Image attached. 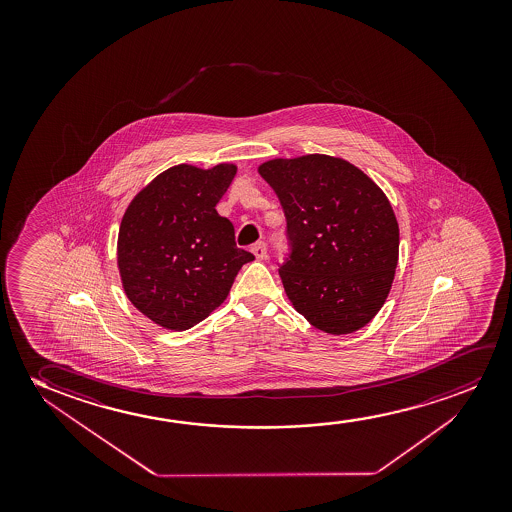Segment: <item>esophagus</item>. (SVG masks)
<instances>
[{"instance_id":"obj_1","label":"esophagus","mask_w":512,"mask_h":512,"mask_svg":"<svg viewBox=\"0 0 512 512\" xmlns=\"http://www.w3.org/2000/svg\"><path fill=\"white\" fill-rule=\"evenodd\" d=\"M252 252L255 257L259 260H264L267 257V246L264 241H259V243H255V245L252 246Z\"/></svg>"}]
</instances>
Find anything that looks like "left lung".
<instances>
[{
    "label": "left lung",
    "mask_w": 512,
    "mask_h": 512,
    "mask_svg": "<svg viewBox=\"0 0 512 512\" xmlns=\"http://www.w3.org/2000/svg\"><path fill=\"white\" fill-rule=\"evenodd\" d=\"M259 173L287 218L280 276L288 299L316 329L350 334L385 304L399 260V224L383 190L329 155L264 162Z\"/></svg>",
    "instance_id": "obj_1"
}]
</instances>
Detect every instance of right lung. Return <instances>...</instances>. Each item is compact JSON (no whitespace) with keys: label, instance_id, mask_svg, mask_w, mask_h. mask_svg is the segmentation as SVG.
I'll use <instances>...</instances> for the list:
<instances>
[{"label":"right lung","instance_id":"add662e5","mask_svg":"<svg viewBox=\"0 0 512 512\" xmlns=\"http://www.w3.org/2000/svg\"><path fill=\"white\" fill-rule=\"evenodd\" d=\"M236 166L169 168L129 204L117 260L129 301L169 330L194 327L218 308L243 264L255 259L236 246L234 225L215 206Z\"/></svg>","mask_w":512,"mask_h":512}]
</instances>
